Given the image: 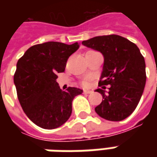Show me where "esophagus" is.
I'll use <instances>...</instances> for the list:
<instances>
[{
	"mask_svg": "<svg viewBox=\"0 0 157 157\" xmlns=\"http://www.w3.org/2000/svg\"><path fill=\"white\" fill-rule=\"evenodd\" d=\"M83 92H84V93H86V94H89V93H92V91H91V90H84V91H83Z\"/></svg>",
	"mask_w": 157,
	"mask_h": 157,
	"instance_id": "1",
	"label": "esophagus"
}]
</instances>
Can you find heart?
I'll use <instances>...</instances> for the list:
<instances>
[{
    "label": "heart",
    "instance_id": "obj_1",
    "mask_svg": "<svg viewBox=\"0 0 157 157\" xmlns=\"http://www.w3.org/2000/svg\"><path fill=\"white\" fill-rule=\"evenodd\" d=\"M82 85H83V86H86V85H87V81H84V82H82Z\"/></svg>",
    "mask_w": 157,
    "mask_h": 157
}]
</instances>
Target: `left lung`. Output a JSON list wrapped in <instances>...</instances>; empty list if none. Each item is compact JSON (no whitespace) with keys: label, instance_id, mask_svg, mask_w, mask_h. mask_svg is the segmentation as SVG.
I'll return each mask as SVG.
<instances>
[{"label":"left lung","instance_id":"obj_1","mask_svg":"<svg viewBox=\"0 0 157 157\" xmlns=\"http://www.w3.org/2000/svg\"><path fill=\"white\" fill-rule=\"evenodd\" d=\"M82 44L102 53L104 63L98 84L110 86L109 92L96 90L103 99L96 113L109 121H121L141 98L146 82L145 59L136 44L115 34L94 37Z\"/></svg>","mask_w":157,"mask_h":157}]
</instances>
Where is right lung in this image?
Listing matches in <instances>:
<instances>
[{
  "label": "right lung",
  "mask_w": 157,
  "mask_h": 157,
  "mask_svg": "<svg viewBox=\"0 0 157 157\" xmlns=\"http://www.w3.org/2000/svg\"><path fill=\"white\" fill-rule=\"evenodd\" d=\"M79 47L78 43L39 44L30 47L17 63L14 84L19 102L39 127L53 129L64 124L71 114L73 99L83 92L76 87L62 91L56 82L57 74L65 71L67 59Z\"/></svg>",
  "instance_id": "add662e5"
}]
</instances>
